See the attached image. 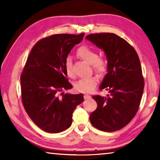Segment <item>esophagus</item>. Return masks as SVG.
I'll list each match as a JSON object with an SVG mask.
<instances>
[{"label": "esophagus", "instance_id": "obj_1", "mask_svg": "<svg viewBox=\"0 0 160 160\" xmlns=\"http://www.w3.org/2000/svg\"><path fill=\"white\" fill-rule=\"evenodd\" d=\"M90 97H91L90 95H88V94H85V95H84V99H90Z\"/></svg>", "mask_w": 160, "mask_h": 160}]
</instances>
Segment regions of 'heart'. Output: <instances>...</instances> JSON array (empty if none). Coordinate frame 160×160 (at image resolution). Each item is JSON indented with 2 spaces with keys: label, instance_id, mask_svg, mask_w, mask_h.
<instances>
[{
  "label": "heart",
  "instance_id": "heart-1",
  "mask_svg": "<svg viewBox=\"0 0 160 160\" xmlns=\"http://www.w3.org/2000/svg\"><path fill=\"white\" fill-rule=\"evenodd\" d=\"M77 54L80 58L88 62L89 64H91L94 71L99 76H102L107 72L108 68V63L107 60L104 58H99L98 53L93 48L84 46L78 50ZM65 67H66V71L68 76L71 78H75L74 72L72 70V60L70 57H68L66 58ZM97 83V79L95 77L84 78V79H81L75 82V88L77 91L80 92L88 93L93 90Z\"/></svg>",
  "mask_w": 160,
  "mask_h": 160
}]
</instances>
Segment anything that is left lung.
Returning a JSON list of instances; mask_svg holds the SVG:
<instances>
[{
    "label": "left lung",
    "instance_id": "left-lung-1",
    "mask_svg": "<svg viewBox=\"0 0 160 160\" xmlns=\"http://www.w3.org/2000/svg\"><path fill=\"white\" fill-rule=\"evenodd\" d=\"M86 39L104 51L108 61L107 73L99 89L109 94L92 96L97 108L90 116V122L100 131H118L139 109L144 89L139 57L128 42L113 33L91 34Z\"/></svg>",
    "mask_w": 160,
    "mask_h": 160
}]
</instances>
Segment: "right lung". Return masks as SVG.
I'll list each match as a JSON object with an SVG mask.
<instances>
[{
	"mask_svg": "<svg viewBox=\"0 0 160 160\" xmlns=\"http://www.w3.org/2000/svg\"><path fill=\"white\" fill-rule=\"evenodd\" d=\"M84 35L54 34L39 40L32 48L21 74L24 108L32 121L46 132L57 133L68 128L74 110L84 101L82 94L62 92L72 88L66 78L65 63Z\"/></svg>",
	"mask_w": 160,
	"mask_h": 160,
	"instance_id": "add662e5",
	"label": "right lung"
}]
</instances>
